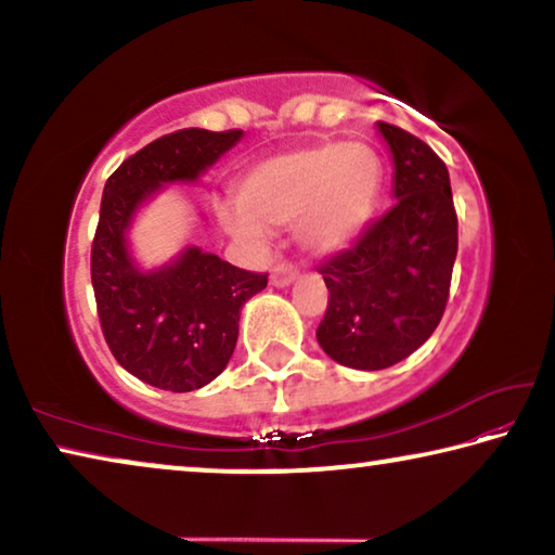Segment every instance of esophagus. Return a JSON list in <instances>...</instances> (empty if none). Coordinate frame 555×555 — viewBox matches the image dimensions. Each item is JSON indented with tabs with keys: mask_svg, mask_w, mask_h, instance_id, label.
I'll return each instance as SVG.
<instances>
[{
	"mask_svg": "<svg viewBox=\"0 0 555 555\" xmlns=\"http://www.w3.org/2000/svg\"><path fill=\"white\" fill-rule=\"evenodd\" d=\"M269 281H271V286L286 288L296 281V271H294V267H288V264H276L274 271H271Z\"/></svg>",
	"mask_w": 555,
	"mask_h": 555,
	"instance_id": "obj_1",
	"label": "esophagus"
}]
</instances>
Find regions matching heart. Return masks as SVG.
I'll return each mask as SVG.
<instances>
[{"label": "heart", "mask_w": 555, "mask_h": 555, "mask_svg": "<svg viewBox=\"0 0 555 555\" xmlns=\"http://www.w3.org/2000/svg\"><path fill=\"white\" fill-rule=\"evenodd\" d=\"M384 181L379 154L367 144H321L264 158L244 173L220 208L224 230L242 240L298 222V242L318 259L350 247L372 220Z\"/></svg>", "instance_id": "b5f03b06"}]
</instances>
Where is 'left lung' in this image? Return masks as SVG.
Returning <instances> with one entry per match:
<instances>
[{
  "instance_id": "1",
  "label": "left lung",
  "mask_w": 555,
  "mask_h": 555,
  "mask_svg": "<svg viewBox=\"0 0 555 555\" xmlns=\"http://www.w3.org/2000/svg\"><path fill=\"white\" fill-rule=\"evenodd\" d=\"M393 162V208L352 249L321 267L331 291L315 337L352 370H387L424 345L443 318L457 255L446 164L409 131L377 121Z\"/></svg>"
}]
</instances>
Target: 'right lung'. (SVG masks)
I'll list each match as a JSON object with an SVG mask.
<instances>
[{
    "mask_svg": "<svg viewBox=\"0 0 555 555\" xmlns=\"http://www.w3.org/2000/svg\"><path fill=\"white\" fill-rule=\"evenodd\" d=\"M242 137L240 129H181L121 162L102 191L90 259L102 333L121 367L156 389L195 391L228 367L242 306L267 288V274L193 244L144 269L129 232L166 185L198 183Z\"/></svg>",
    "mask_w": 555,
    "mask_h": 555,
    "instance_id": "right-lung-1",
    "label": "right lung"
}]
</instances>
